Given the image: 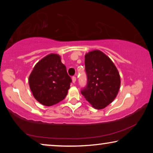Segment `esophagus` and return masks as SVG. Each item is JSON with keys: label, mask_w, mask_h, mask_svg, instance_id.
I'll return each mask as SVG.
<instances>
[{"label": "esophagus", "mask_w": 153, "mask_h": 153, "mask_svg": "<svg viewBox=\"0 0 153 153\" xmlns=\"http://www.w3.org/2000/svg\"><path fill=\"white\" fill-rule=\"evenodd\" d=\"M72 82L73 83H75L76 82V76H73L72 78Z\"/></svg>", "instance_id": "obj_1"}]
</instances>
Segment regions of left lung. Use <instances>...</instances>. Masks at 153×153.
Here are the masks:
<instances>
[{
	"label": "left lung",
	"instance_id": "8db88e82",
	"mask_svg": "<svg viewBox=\"0 0 153 153\" xmlns=\"http://www.w3.org/2000/svg\"><path fill=\"white\" fill-rule=\"evenodd\" d=\"M87 85L81 94L95 108L102 109L111 103L120 86V74L112 60L100 50L85 55Z\"/></svg>",
	"mask_w": 153,
	"mask_h": 153
}]
</instances>
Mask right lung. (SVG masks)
Segmentation results:
<instances>
[{"instance_id":"add662e5","label":"right lung","mask_w":153,"mask_h":153,"mask_svg":"<svg viewBox=\"0 0 153 153\" xmlns=\"http://www.w3.org/2000/svg\"><path fill=\"white\" fill-rule=\"evenodd\" d=\"M29 85L35 100L50 106L65 99L72 79L60 56L51 53L35 65L29 76Z\"/></svg>"}]
</instances>
